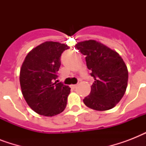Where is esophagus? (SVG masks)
Here are the masks:
<instances>
[{
    "label": "esophagus",
    "instance_id": "esophagus-1",
    "mask_svg": "<svg viewBox=\"0 0 146 146\" xmlns=\"http://www.w3.org/2000/svg\"><path fill=\"white\" fill-rule=\"evenodd\" d=\"M76 86H77V85H71L70 86V87L71 88H72V89H76Z\"/></svg>",
    "mask_w": 146,
    "mask_h": 146
}]
</instances>
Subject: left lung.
Instances as JSON below:
<instances>
[{"mask_svg": "<svg viewBox=\"0 0 146 146\" xmlns=\"http://www.w3.org/2000/svg\"><path fill=\"white\" fill-rule=\"evenodd\" d=\"M76 48L86 56L87 67L94 78L84 104L96 111L113 108L127 87L128 70L124 61L116 51L95 40L79 42Z\"/></svg>", "mask_w": 146, "mask_h": 146, "instance_id": "8db88e82", "label": "left lung"}]
</instances>
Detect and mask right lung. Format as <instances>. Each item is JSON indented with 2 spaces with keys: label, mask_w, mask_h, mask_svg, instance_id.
Here are the masks:
<instances>
[{
  "label": "right lung",
  "mask_w": 146,
  "mask_h": 146,
  "mask_svg": "<svg viewBox=\"0 0 146 146\" xmlns=\"http://www.w3.org/2000/svg\"><path fill=\"white\" fill-rule=\"evenodd\" d=\"M68 48L59 42H45L31 50L22 65V93L29 106L40 115L52 117L66 108L70 88L56 80L60 56Z\"/></svg>",
  "instance_id": "right-lung-1"
}]
</instances>
